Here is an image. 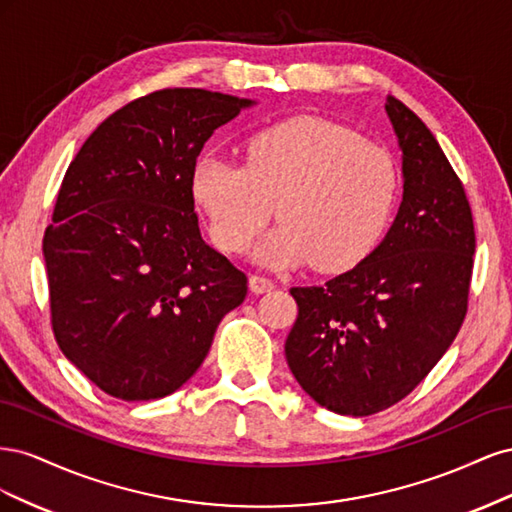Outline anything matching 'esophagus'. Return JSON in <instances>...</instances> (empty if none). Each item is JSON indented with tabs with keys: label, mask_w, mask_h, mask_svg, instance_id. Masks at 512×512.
<instances>
[{
	"label": "esophagus",
	"mask_w": 512,
	"mask_h": 512,
	"mask_svg": "<svg viewBox=\"0 0 512 512\" xmlns=\"http://www.w3.org/2000/svg\"><path fill=\"white\" fill-rule=\"evenodd\" d=\"M275 288V282L271 280V277H265V275H252L250 277V290L256 292V294H262V292H269Z\"/></svg>",
	"instance_id": "esophagus-1"
}]
</instances>
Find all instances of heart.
<instances>
[{
  "label": "heart",
  "instance_id": "1",
  "mask_svg": "<svg viewBox=\"0 0 512 512\" xmlns=\"http://www.w3.org/2000/svg\"><path fill=\"white\" fill-rule=\"evenodd\" d=\"M397 168L382 147L337 123L301 117L245 143L243 166L198 158L192 196L226 252H245L277 218L284 224L258 247L267 267L312 262L344 273L380 243L397 198Z\"/></svg>",
  "mask_w": 512,
  "mask_h": 512
}]
</instances>
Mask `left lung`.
<instances>
[{"label": "left lung", "instance_id": "obj_1", "mask_svg": "<svg viewBox=\"0 0 512 512\" xmlns=\"http://www.w3.org/2000/svg\"><path fill=\"white\" fill-rule=\"evenodd\" d=\"M401 149L404 198L382 243L324 286L290 288L292 376L316 404L369 416L410 395L453 344L468 312L474 222L436 136L386 98Z\"/></svg>", "mask_w": 512, "mask_h": 512}]
</instances>
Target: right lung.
<instances>
[{
  "label": "right lung",
  "instance_id": "right-lung-1",
  "mask_svg": "<svg viewBox=\"0 0 512 512\" xmlns=\"http://www.w3.org/2000/svg\"><path fill=\"white\" fill-rule=\"evenodd\" d=\"M254 100L160 89L91 132L61 181L42 252L61 352L98 389L149 401L188 382L247 277L203 241L192 170Z\"/></svg>",
  "mask_w": 512,
  "mask_h": 512
}]
</instances>
